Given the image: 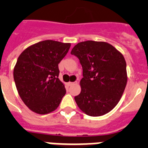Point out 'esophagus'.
Segmentation results:
<instances>
[{"label": "esophagus", "mask_w": 148, "mask_h": 148, "mask_svg": "<svg viewBox=\"0 0 148 148\" xmlns=\"http://www.w3.org/2000/svg\"><path fill=\"white\" fill-rule=\"evenodd\" d=\"M75 84H76V82H69L68 84H69V86H72V85H74Z\"/></svg>", "instance_id": "obj_1"}]
</instances>
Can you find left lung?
Returning a JSON list of instances; mask_svg holds the SVG:
<instances>
[{
	"instance_id": "obj_1",
	"label": "left lung",
	"mask_w": 148,
	"mask_h": 148,
	"mask_svg": "<svg viewBox=\"0 0 148 148\" xmlns=\"http://www.w3.org/2000/svg\"><path fill=\"white\" fill-rule=\"evenodd\" d=\"M83 70L82 91L75 96L78 108L90 116L109 113L116 106L127 84L126 61L114 47L106 42L86 40L73 48Z\"/></svg>"
}]
</instances>
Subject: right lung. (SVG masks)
Listing matches in <instances>:
<instances>
[{
  "instance_id": "obj_1",
  "label": "right lung",
  "mask_w": 148,
  "mask_h": 148,
  "mask_svg": "<svg viewBox=\"0 0 148 148\" xmlns=\"http://www.w3.org/2000/svg\"><path fill=\"white\" fill-rule=\"evenodd\" d=\"M70 44L46 40L30 46L17 60L13 76L21 99L31 110L47 114L57 109L66 93L58 64Z\"/></svg>"
}]
</instances>
